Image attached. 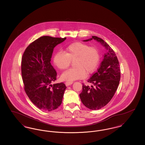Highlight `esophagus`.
Wrapping results in <instances>:
<instances>
[{"label":"esophagus","mask_w":145,"mask_h":145,"mask_svg":"<svg viewBox=\"0 0 145 145\" xmlns=\"http://www.w3.org/2000/svg\"><path fill=\"white\" fill-rule=\"evenodd\" d=\"M73 84V82H66V83H65V85H66V86H69V85H71V84Z\"/></svg>","instance_id":"obj_1"}]
</instances>
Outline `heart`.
Returning a JSON list of instances; mask_svg holds the SVG:
<instances>
[{
    "instance_id": "1",
    "label": "heart",
    "mask_w": 145,
    "mask_h": 145,
    "mask_svg": "<svg viewBox=\"0 0 145 145\" xmlns=\"http://www.w3.org/2000/svg\"><path fill=\"white\" fill-rule=\"evenodd\" d=\"M100 54L95 47L81 42L69 44L65 49V53L57 52L53 57L55 66L61 70L67 69L71 61H74V68L63 72L61 76L63 80L72 82L84 79L88 74L93 73L99 65Z\"/></svg>"
}]
</instances>
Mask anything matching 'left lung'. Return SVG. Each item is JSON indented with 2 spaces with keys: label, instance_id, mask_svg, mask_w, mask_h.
<instances>
[{
  "label": "left lung",
  "instance_id": "1",
  "mask_svg": "<svg viewBox=\"0 0 145 145\" xmlns=\"http://www.w3.org/2000/svg\"><path fill=\"white\" fill-rule=\"evenodd\" d=\"M95 40L106 50L103 60L97 69L88 80L93 84L91 87L83 84V91L79 95L83 104L91 110H98L108 103L114 96L119 85L121 72L119 62L114 51L102 39L95 36L83 41Z\"/></svg>",
  "mask_w": 145,
  "mask_h": 145
}]
</instances>
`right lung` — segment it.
<instances>
[{
    "mask_svg": "<svg viewBox=\"0 0 145 145\" xmlns=\"http://www.w3.org/2000/svg\"><path fill=\"white\" fill-rule=\"evenodd\" d=\"M66 39L42 36L28 46L22 56L24 90L30 101L42 110H54L62 103L66 86L63 83L52 84L57 73L50 61L55 46Z\"/></svg>",
    "mask_w": 145,
    "mask_h": 145,
    "instance_id": "1",
    "label": "right lung"
}]
</instances>
